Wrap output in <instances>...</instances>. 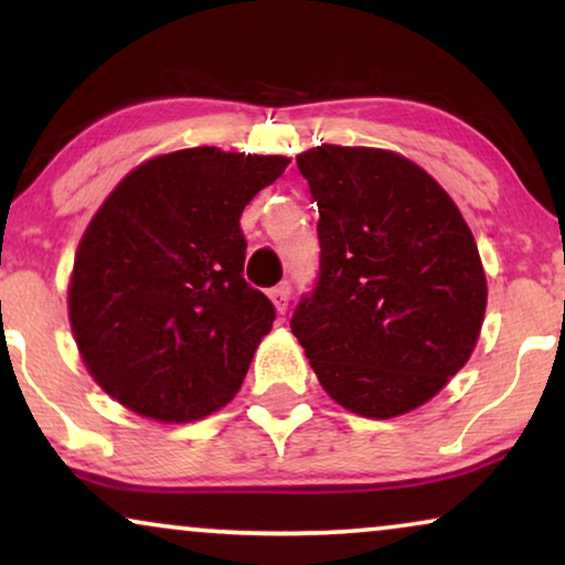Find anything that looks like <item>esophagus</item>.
I'll list each match as a JSON object with an SVG mask.
<instances>
[{
    "label": "esophagus",
    "instance_id": "1",
    "mask_svg": "<svg viewBox=\"0 0 565 565\" xmlns=\"http://www.w3.org/2000/svg\"><path fill=\"white\" fill-rule=\"evenodd\" d=\"M269 300L275 303L277 313L288 311V300H290V282H280L277 288L269 290Z\"/></svg>",
    "mask_w": 565,
    "mask_h": 565
}]
</instances>
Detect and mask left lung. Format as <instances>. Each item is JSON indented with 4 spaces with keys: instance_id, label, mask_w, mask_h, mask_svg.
<instances>
[{
    "instance_id": "8db88e82",
    "label": "left lung",
    "mask_w": 565,
    "mask_h": 565,
    "mask_svg": "<svg viewBox=\"0 0 565 565\" xmlns=\"http://www.w3.org/2000/svg\"><path fill=\"white\" fill-rule=\"evenodd\" d=\"M296 161L319 205L321 273L290 329L316 377L367 419L427 404L473 354L486 313L466 218L396 151L323 143Z\"/></svg>"
}]
</instances>
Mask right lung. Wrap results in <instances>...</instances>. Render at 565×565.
I'll use <instances>...</instances> for the list:
<instances>
[{"label": "right lung", "mask_w": 565, "mask_h": 565, "mask_svg": "<svg viewBox=\"0 0 565 565\" xmlns=\"http://www.w3.org/2000/svg\"><path fill=\"white\" fill-rule=\"evenodd\" d=\"M288 157L198 146L122 177L84 231L68 321L89 375L130 412L198 422L242 388L275 306L244 280V207Z\"/></svg>", "instance_id": "add662e5"}]
</instances>
